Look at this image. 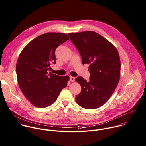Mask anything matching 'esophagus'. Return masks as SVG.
I'll return each mask as SVG.
<instances>
[{"instance_id":"34e87169","label":"esophagus","mask_w":146,"mask_h":146,"mask_svg":"<svg viewBox=\"0 0 146 146\" xmlns=\"http://www.w3.org/2000/svg\"><path fill=\"white\" fill-rule=\"evenodd\" d=\"M70 80L71 81H72V82H74V81H75V78L73 77L70 76Z\"/></svg>"}]
</instances>
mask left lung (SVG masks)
I'll return each mask as SVG.
<instances>
[{"mask_svg": "<svg viewBox=\"0 0 146 146\" xmlns=\"http://www.w3.org/2000/svg\"><path fill=\"white\" fill-rule=\"evenodd\" d=\"M80 53L82 64H89V81L82 77L76 81L81 86L76 101L81 107L93 110L104 104L114 92L120 77V60L116 47L94 31L69 33Z\"/></svg>", "mask_w": 146, "mask_h": 146, "instance_id": "8db88e82", "label": "left lung"}]
</instances>
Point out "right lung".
<instances>
[{"mask_svg":"<svg viewBox=\"0 0 146 146\" xmlns=\"http://www.w3.org/2000/svg\"><path fill=\"white\" fill-rule=\"evenodd\" d=\"M69 39L68 35L47 33L29 42L21 53L16 72L19 88L31 104L44 108L56 102L67 86L69 76H60L48 71L56 64L55 51Z\"/></svg>","mask_w":146,"mask_h":146,"instance_id":"obj_1","label":"right lung"}]
</instances>
